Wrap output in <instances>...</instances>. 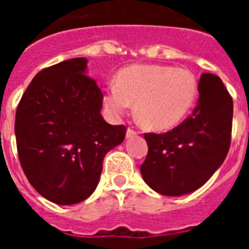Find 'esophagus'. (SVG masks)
<instances>
[{
    "label": "esophagus",
    "mask_w": 249,
    "mask_h": 249,
    "mask_svg": "<svg viewBox=\"0 0 249 249\" xmlns=\"http://www.w3.org/2000/svg\"><path fill=\"white\" fill-rule=\"evenodd\" d=\"M136 135H137V132L133 131L132 128H128V129H127V132H126V138H127V140H129V138L135 137Z\"/></svg>",
    "instance_id": "esophagus-1"
}]
</instances>
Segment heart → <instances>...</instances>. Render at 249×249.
I'll list each match as a JSON object with an SVG mask.
<instances>
[{
	"label": "heart",
	"instance_id": "obj_1",
	"mask_svg": "<svg viewBox=\"0 0 249 249\" xmlns=\"http://www.w3.org/2000/svg\"><path fill=\"white\" fill-rule=\"evenodd\" d=\"M197 94L195 77L186 70L163 65H133L123 68L117 81L106 86L105 105L120 117L136 102V116L155 131L172 128L192 107Z\"/></svg>",
	"mask_w": 249,
	"mask_h": 249
}]
</instances>
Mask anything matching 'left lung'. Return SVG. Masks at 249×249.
<instances>
[{
  "mask_svg": "<svg viewBox=\"0 0 249 249\" xmlns=\"http://www.w3.org/2000/svg\"><path fill=\"white\" fill-rule=\"evenodd\" d=\"M192 116L172 131L146 133L148 153L141 166L144 182L160 195H188L222 166L231 144L233 102L218 76L203 73Z\"/></svg>",
  "mask_w": 249,
  "mask_h": 249,
  "instance_id": "left-lung-1",
  "label": "left lung"
}]
</instances>
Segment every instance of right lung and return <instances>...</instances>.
Segmentation results:
<instances>
[{
  "mask_svg": "<svg viewBox=\"0 0 249 249\" xmlns=\"http://www.w3.org/2000/svg\"><path fill=\"white\" fill-rule=\"evenodd\" d=\"M87 62L72 58L38 72L16 111L22 169L39 195L62 206L94 192L106 153L126 135L124 126L103 120V94L87 76Z\"/></svg>",
  "mask_w": 249,
  "mask_h": 249,
  "instance_id": "1",
  "label": "right lung"
}]
</instances>
